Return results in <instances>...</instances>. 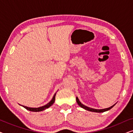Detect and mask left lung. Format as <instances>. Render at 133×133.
<instances>
[{
	"label": "left lung",
	"instance_id": "left-lung-1",
	"mask_svg": "<svg viewBox=\"0 0 133 133\" xmlns=\"http://www.w3.org/2000/svg\"><path fill=\"white\" fill-rule=\"evenodd\" d=\"M76 101H77V104L79 105L80 107H81L82 108L85 109L86 110H88V111H92V112H105V111H107L108 110H110V109H111L112 107H113L114 105L116 104H114L111 106V107H109L108 108H105V109H102V110H97V109H94V108H89V107L85 106V105H83L82 103L81 102L79 101V99H78L77 97H76Z\"/></svg>",
	"mask_w": 133,
	"mask_h": 133
}]
</instances>
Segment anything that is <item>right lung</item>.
Here are the masks:
<instances>
[{"label":"right lung","instance_id":"obj_1","mask_svg":"<svg viewBox=\"0 0 133 133\" xmlns=\"http://www.w3.org/2000/svg\"><path fill=\"white\" fill-rule=\"evenodd\" d=\"M56 94V93L54 94L53 97H52V100L50 102H49L48 103H47L46 105H45L43 107H39V108H30V107H25V106H22V107H24L25 108H26V110L30 111H33V112H39V111H41L45 110H46V109L48 108L49 107H51L52 104H53L54 102V101H55Z\"/></svg>","mask_w":133,"mask_h":133}]
</instances>
